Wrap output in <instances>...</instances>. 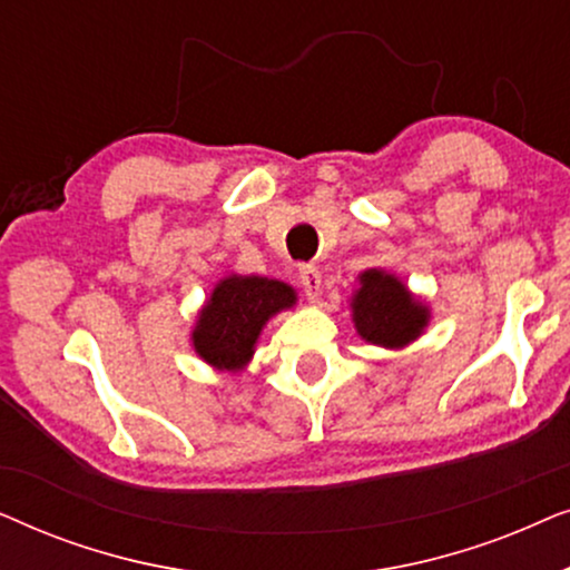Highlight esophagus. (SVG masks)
Here are the masks:
<instances>
[{
    "mask_svg": "<svg viewBox=\"0 0 570 570\" xmlns=\"http://www.w3.org/2000/svg\"><path fill=\"white\" fill-rule=\"evenodd\" d=\"M298 275H301V285H303V291H306L308 301H316L318 295H322V272H318L314 264H303Z\"/></svg>",
    "mask_w": 570,
    "mask_h": 570,
    "instance_id": "esophagus-1",
    "label": "esophagus"
}]
</instances>
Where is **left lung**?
<instances>
[{
    "label": "left lung",
    "mask_w": 570,
    "mask_h": 570,
    "mask_svg": "<svg viewBox=\"0 0 570 570\" xmlns=\"http://www.w3.org/2000/svg\"><path fill=\"white\" fill-rule=\"evenodd\" d=\"M350 306L357 334L381 347L410 345L423 334L431 318V311L407 291L402 279L381 269L363 272L361 287Z\"/></svg>",
    "instance_id": "8db88e82"
}]
</instances>
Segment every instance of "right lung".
<instances>
[{"mask_svg":"<svg viewBox=\"0 0 570 570\" xmlns=\"http://www.w3.org/2000/svg\"><path fill=\"white\" fill-rule=\"evenodd\" d=\"M295 303L291 285L269 277H223L191 332L194 350L217 371H244L264 324Z\"/></svg>","mask_w":570,"mask_h":570,"instance_id":"1","label":"right lung"}]
</instances>
